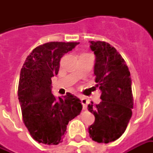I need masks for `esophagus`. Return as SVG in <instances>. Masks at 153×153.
<instances>
[{
    "mask_svg": "<svg viewBox=\"0 0 153 153\" xmlns=\"http://www.w3.org/2000/svg\"><path fill=\"white\" fill-rule=\"evenodd\" d=\"M80 100H81V103H82V105H83V109H86L87 106H88V99H87L85 97L80 96Z\"/></svg>",
    "mask_w": 153,
    "mask_h": 153,
    "instance_id": "esophagus-1",
    "label": "esophagus"
}]
</instances>
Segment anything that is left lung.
Here are the masks:
<instances>
[{"instance_id": "left-lung-1", "label": "left lung", "mask_w": 153, "mask_h": 153, "mask_svg": "<svg viewBox=\"0 0 153 153\" xmlns=\"http://www.w3.org/2000/svg\"><path fill=\"white\" fill-rule=\"evenodd\" d=\"M90 44L96 56L95 82L102 92V101L97 105L92 102L88 106L95 116L88 133L95 142L108 143L124 134L131 118L132 80L128 66L115 47L100 41H91Z\"/></svg>"}]
</instances>
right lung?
<instances>
[{"mask_svg":"<svg viewBox=\"0 0 153 153\" xmlns=\"http://www.w3.org/2000/svg\"><path fill=\"white\" fill-rule=\"evenodd\" d=\"M79 43L51 42L41 45L28 55L22 67L19 101L25 126L38 143H61L69 121L83 108L81 101L71 93L56 100L51 92V78L58 74L60 58Z\"/></svg>","mask_w":153,"mask_h":153,"instance_id":"right-lung-1","label":"right lung"}]
</instances>
